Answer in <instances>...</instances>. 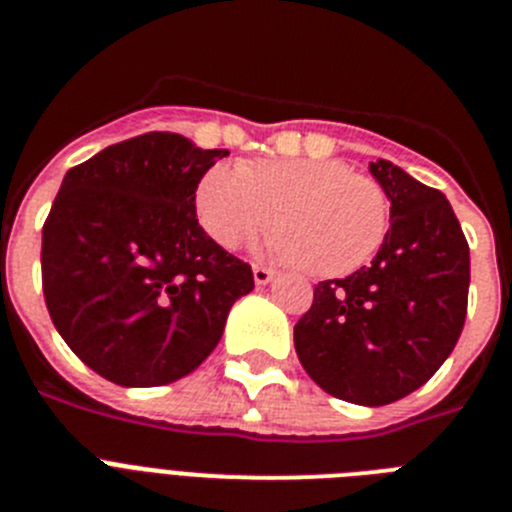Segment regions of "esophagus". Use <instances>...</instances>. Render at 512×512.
<instances>
[{"label":"esophagus","instance_id":"34e87169","mask_svg":"<svg viewBox=\"0 0 512 512\" xmlns=\"http://www.w3.org/2000/svg\"><path fill=\"white\" fill-rule=\"evenodd\" d=\"M274 277H277V271L271 269V266L253 264V282L256 284H269Z\"/></svg>","mask_w":512,"mask_h":512}]
</instances>
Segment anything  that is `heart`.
I'll use <instances>...</instances> for the list:
<instances>
[{
  "mask_svg": "<svg viewBox=\"0 0 512 512\" xmlns=\"http://www.w3.org/2000/svg\"><path fill=\"white\" fill-rule=\"evenodd\" d=\"M197 220L220 248H241L277 215L274 248L315 277H346L372 259L390 228L377 182L341 161L215 164L194 192Z\"/></svg>",
  "mask_w": 512,
  "mask_h": 512,
  "instance_id": "heart-1",
  "label": "heart"
}]
</instances>
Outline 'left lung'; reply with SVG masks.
Wrapping results in <instances>:
<instances>
[{"label":"left lung","mask_w":512,"mask_h":512,"mask_svg":"<svg viewBox=\"0 0 512 512\" xmlns=\"http://www.w3.org/2000/svg\"><path fill=\"white\" fill-rule=\"evenodd\" d=\"M390 200V230L369 266L325 279L295 325L312 382L356 405H390L449 359L467 318L469 243L438 189L390 161L369 164Z\"/></svg>","instance_id":"8db88e82"}]
</instances>
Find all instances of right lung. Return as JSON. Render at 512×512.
<instances>
[{
    "mask_svg": "<svg viewBox=\"0 0 512 512\" xmlns=\"http://www.w3.org/2000/svg\"><path fill=\"white\" fill-rule=\"evenodd\" d=\"M228 151L146 133L69 169L43 225V295L99 377L158 387L194 372L253 289L246 261L197 223L194 192Z\"/></svg>",
    "mask_w": 512,
    "mask_h": 512,
    "instance_id": "right-lung-1",
    "label": "right lung"
}]
</instances>
